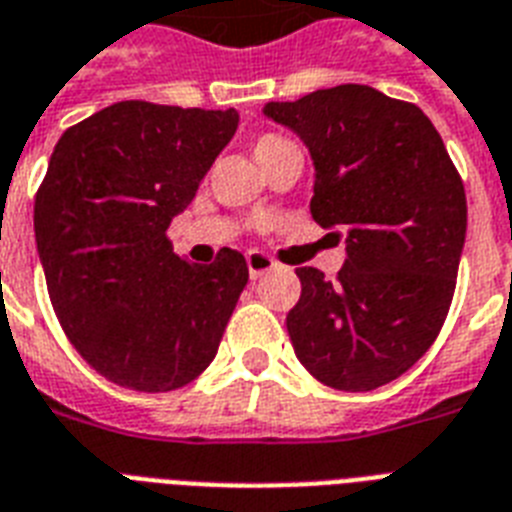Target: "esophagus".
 Returning <instances> with one entry per match:
<instances>
[{
    "instance_id": "obj_1",
    "label": "esophagus",
    "mask_w": 512,
    "mask_h": 512,
    "mask_svg": "<svg viewBox=\"0 0 512 512\" xmlns=\"http://www.w3.org/2000/svg\"><path fill=\"white\" fill-rule=\"evenodd\" d=\"M247 268L252 279H260V276H265V273L276 268V260L271 255H265V252L252 249V252H247Z\"/></svg>"
}]
</instances>
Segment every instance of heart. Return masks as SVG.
Here are the masks:
<instances>
[{
  "instance_id": "obj_1",
  "label": "heart",
  "mask_w": 512,
  "mask_h": 512,
  "mask_svg": "<svg viewBox=\"0 0 512 512\" xmlns=\"http://www.w3.org/2000/svg\"><path fill=\"white\" fill-rule=\"evenodd\" d=\"M289 140L287 138H281V135H273V132H268V135H260L255 143V156L260 154H268V151H273V148H279V146H287Z\"/></svg>"
}]
</instances>
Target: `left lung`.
<instances>
[{
  "mask_svg": "<svg viewBox=\"0 0 512 512\" xmlns=\"http://www.w3.org/2000/svg\"><path fill=\"white\" fill-rule=\"evenodd\" d=\"M265 114L305 140L313 220L348 244L335 281L297 268L303 292L287 316L297 358L335 390L388 385L428 353L452 305L468 231L460 172L420 108L366 84Z\"/></svg>",
  "mask_w": 512,
  "mask_h": 512,
  "instance_id": "obj_1",
  "label": "left lung"
}]
</instances>
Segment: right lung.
I'll return each mask as SVG.
<instances>
[{"instance_id": "1", "label": "right lung", "mask_w": 512, "mask_h": 512, "mask_svg": "<svg viewBox=\"0 0 512 512\" xmlns=\"http://www.w3.org/2000/svg\"><path fill=\"white\" fill-rule=\"evenodd\" d=\"M236 127L233 108L122 100L68 127L52 151L34 199L50 303L79 356L122 388L196 380L247 287L241 252L196 265L167 236Z\"/></svg>"}]
</instances>
